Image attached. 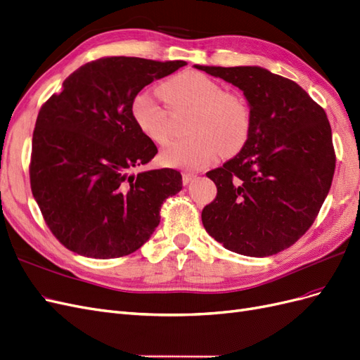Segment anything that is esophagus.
Returning a JSON list of instances; mask_svg holds the SVG:
<instances>
[{"mask_svg": "<svg viewBox=\"0 0 360 360\" xmlns=\"http://www.w3.org/2000/svg\"><path fill=\"white\" fill-rule=\"evenodd\" d=\"M195 177H197V174L193 172H183V184H189Z\"/></svg>", "mask_w": 360, "mask_h": 360, "instance_id": "esophagus-1", "label": "esophagus"}]
</instances>
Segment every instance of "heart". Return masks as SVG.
<instances>
[{"mask_svg": "<svg viewBox=\"0 0 360 360\" xmlns=\"http://www.w3.org/2000/svg\"><path fill=\"white\" fill-rule=\"evenodd\" d=\"M160 96L169 108L192 106L188 130L162 151L160 159L168 167L200 169L217 155L234 153L249 135L250 112L240 96L224 91L222 85L209 76L186 70L160 85ZM138 129L156 144H165L171 136L167 108L150 91H139L130 105Z\"/></svg>", "mask_w": 360, "mask_h": 360, "instance_id": "heart-1", "label": "heart"}]
</instances>
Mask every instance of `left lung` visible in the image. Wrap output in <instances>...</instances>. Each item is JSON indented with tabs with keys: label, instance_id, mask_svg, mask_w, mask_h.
Listing matches in <instances>:
<instances>
[{
	"label": "left lung",
	"instance_id": "obj_1",
	"mask_svg": "<svg viewBox=\"0 0 360 360\" xmlns=\"http://www.w3.org/2000/svg\"><path fill=\"white\" fill-rule=\"evenodd\" d=\"M243 91L250 112L240 153L207 172L216 198L202 225L225 249L269 257L309 230L328 197L335 150L324 110L299 84L258 66H200Z\"/></svg>",
	"mask_w": 360,
	"mask_h": 360
}]
</instances>
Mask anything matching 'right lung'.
Segmentation results:
<instances>
[{
	"label": "right lung",
	"mask_w": 360,
	"mask_h": 360,
	"mask_svg": "<svg viewBox=\"0 0 360 360\" xmlns=\"http://www.w3.org/2000/svg\"><path fill=\"white\" fill-rule=\"evenodd\" d=\"M186 61L108 57L86 63L41 106L32 134L31 191L52 234L73 252L117 258L143 246L160 205L181 191L171 168L134 174L158 153L130 105Z\"/></svg>",
	"instance_id": "1"
}]
</instances>
